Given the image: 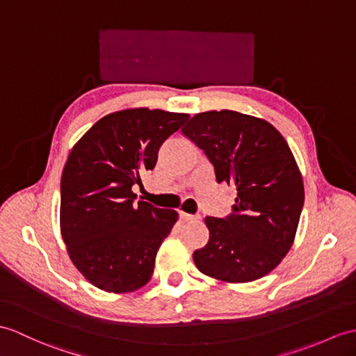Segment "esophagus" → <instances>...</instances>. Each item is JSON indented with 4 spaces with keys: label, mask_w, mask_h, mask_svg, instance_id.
Returning <instances> with one entry per match:
<instances>
[{
    "label": "esophagus",
    "mask_w": 356,
    "mask_h": 356,
    "mask_svg": "<svg viewBox=\"0 0 356 356\" xmlns=\"http://www.w3.org/2000/svg\"><path fill=\"white\" fill-rule=\"evenodd\" d=\"M179 216H180V218H184V220H188V221H195V220H200V216H193V213H186V212H184V211H180L179 212Z\"/></svg>",
    "instance_id": "obj_1"
}]
</instances>
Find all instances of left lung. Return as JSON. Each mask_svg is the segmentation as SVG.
Returning <instances> with one entry per match:
<instances>
[{
	"mask_svg": "<svg viewBox=\"0 0 356 356\" xmlns=\"http://www.w3.org/2000/svg\"><path fill=\"white\" fill-rule=\"evenodd\" d=\"M181 131L208 156L218 184L238 191L227 217L204 218L209 241L193 254L197 268L226 282L268 275L291 249L305 202L286 140L270 122L235 111L197 113Z\"/></svg>",
	"mask_w": 356,
	"mask_h": 356,
	"instance_id": "left-lung-1",
	"label": "left lung"
}]
</instances>
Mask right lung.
<instances>
[{"mask_svg": "<svg viewBox=\"0 0 356 356\" xmlns=\"http://www.w3.org/2000/svg\"><path fill=\"white\" fill-rule=\"evenodd\" d=\"M188 113L127 109L106 115L74 145L60 180V229L70 258L90 284L130 293L150 280L177 212L136 202L134 185L154 168L165 139Z\"/></svg>", "mask_w": 356, "mask_h": 356, "instance_id": "obj_1", "label": "right lung"}]
</instances>
